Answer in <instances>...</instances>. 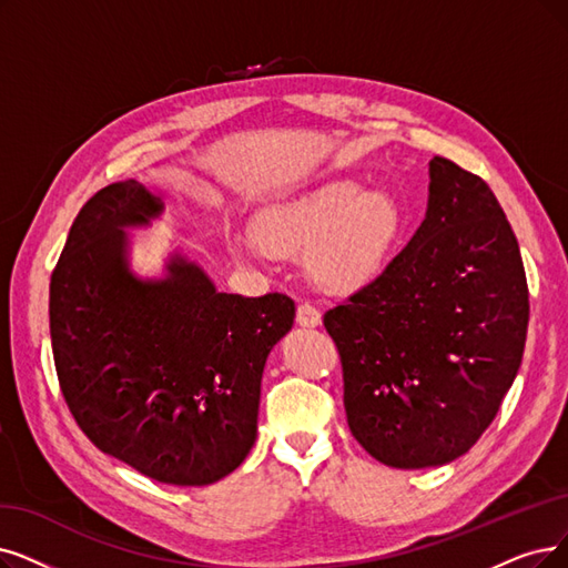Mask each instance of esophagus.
<instances>
[{"label": "esophagus", "mask_w": 568, "mask_h": 568, "mask_svg": "<svg viewBox=\"0 0 568 568\" xmlns=\"http://www.w3.org/2000/svg\"><path fill=\"white\" fill-rule=\"evenodd\" d=\"M296 324L303 326V328L320 326L322 324V312L316 310L314 305H310V303H301L296 307Z\"/></svg>", "instance_id": "obj_1"}]
</instances>
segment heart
Segmentation results:
<instances>
[{
    "label": "heart",
    "mask_w": 568,
    "mask_h": 568,
    "mask_svg": "<svg viewBox=\"0 0 568 568\" xmlns=\"http://www.w3.org/2000/svg\"><path fill=\"white\" fill-rule=\"evenodd\" d=\"M398 229L400 214L389 195L343 179L263 212L254 237L272 256L307 254L310 275L320 288L352 293L379 275Z\"/></svg>",
    "instance_id": "obj_1"
}]
</instances>
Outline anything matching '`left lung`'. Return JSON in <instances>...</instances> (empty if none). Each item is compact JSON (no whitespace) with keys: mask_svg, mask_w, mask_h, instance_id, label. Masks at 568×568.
<instances>
[{"mask_svg":"<svg viewBox=\"0 0 568 568\" xmlns=\"http://www.w3.org/2000/svg\"><path fill=\"white\" fill-rule=\"evenodd\" d=\"M426 219L371 284L324 314L352 436L377 462L426 468L478 443L525 354L529 286L485 181L436 155Z\"/></svg>","mask_w":568,"mask_h":568,"instance_id":"obj_1","label":"left lung"}]
</instances>
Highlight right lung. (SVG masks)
<instances>
[{"label": "right lung", "instance_id": "add662e5", "mask_svg": "<svg viewBox=\"0 0 568 568\" xmlns=\"http://www.w3.org/2000/svg\"><path fill=\"white\" fill-rule=\"evenodd\" d=\"M161 212L134 179L81 207L51 275L53 361L90 443L158 483L202 487L252 449L265 358L296 303L219 293L184 258L161 282L134 277L121 229Z\"/></svg>", "mask_w": 568, "mask_h": 568}]
</instances>
